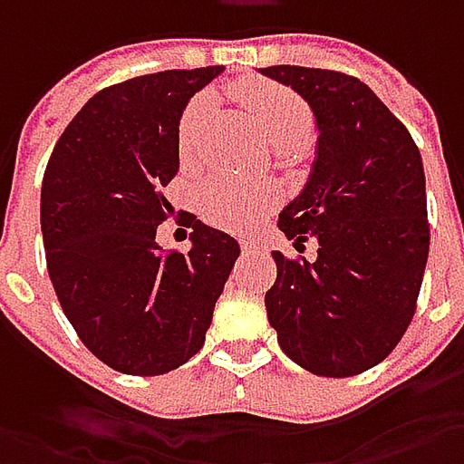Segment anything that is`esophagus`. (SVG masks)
I'll return each mask as SVG.
<instances>
[{"label":"esophagus","mask_w":464,"mask_h":464,"mask_svg":"<svg viewBox=\"0 0 464 464\" xmlns=\"http://www.w3.org/2000/svg\"><path fill=\"white\" fill-rule=\"evenodd\" d=\"M242 253H260L263 247H260L258 242H253V240H242Z\"/></svg>","instance_id":"esophagus-1"}]
</instances>
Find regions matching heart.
<instances>
[{"mask_svg": "<svg viewBox=\"0 0 464 464\" xmlns=\"http://www.w3.org/2000/svg\"><path fill=\"white\" fill-rule=\"evenodd\" d=\"M242 105L253 116L263 139L276 150L284 144L302 147L310 136V111L292 90L268 84V82H250L240 87ZM214 111V95L201 92L188 102L186 113L180 118V152L193 157L198 150V136L204 131L206 121ZM278 204L276 186H250L227 175L208 178L201 193L198 206L208 222L229 227V229H250L260 217Z\"/></svg>", "mask_w": 464, "mask_h": 464, "instance_id": "obj_1", "label": "heart"}]
</instances>
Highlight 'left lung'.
<instances>
[{
    "label": "left lung",
    "mask_w": 464,
    "mask_h": 464,
    "mask_svg": "<svg viewBox=\"0 0 464 464\" xmlns=\"http://www.w3.org/2000/svg\"><path fill=\"white\" fill-rule=\"evenodd\" d=\"M307 100L317 150L307 186L278 214L281 232L317 240V258L274 250L268 323L312 374L353 377L401 343L429 258L426 178L416 141L364 82L330 69L266 66Z\"/></svg>",
    "instance_id": "1"
}]
</instances>
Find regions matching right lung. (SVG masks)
<instances>
[{"label":"right lung","instance_id":"add662e5","mask_svg":"<svg viewBox=\"0 0 464 464\" xmlns=\"http://www.w3.org/2000/svg\"><path fill=\"white\" fill-rule=\"evenodd\" d=\"M222 66L169 69L100 90L59 136L41 188L48 276L80 341L123 374L196 356L240 245L190 219V250L165 253L180 116Z\"/></svg>","mask_w":464,"mask_h":464}]
</instances>
